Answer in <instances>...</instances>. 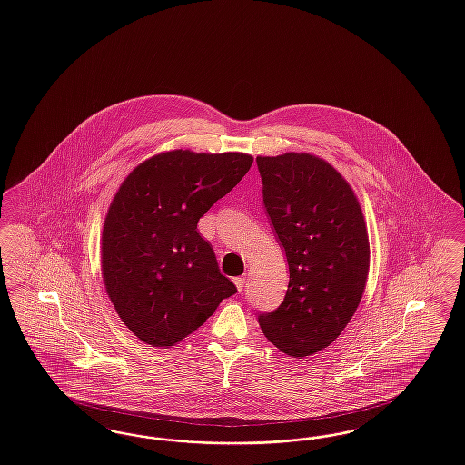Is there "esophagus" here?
<instances>
[{"mask_svg": "<svg viewBox=\"0 0 465 465\" xmlns=\"http://www.w3.org/2000/svg\"><path fill=\"white\" fill-rule=\"evenodd\" d=\"M233 282H235V288H237V291L241 292L243 286H245V277H235V279H233Z\"/></svg>", "mask_w": 465, "mask_h": 465, "instance_id": "1", "label": "esophagus"}]
</instances>
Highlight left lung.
<instances>
[{
  "instance_id": "8db88e82",
  "label": "left lung",
  "mask_w": 465,
  "mask_h": 465,
  "mask_svg": "<svg viewBox=\"0 0 465 465\" xmlns=\"http://www.w3.org/2000/svg\"><path fill=\"white\" fill-rule=\"evenodd\" d=\"M268 218L286 251L288 292L260 313L281 352L303 359L330 347L366 289L370 239L352 186L324 158L289 152L258 156Z\"/></svg>"
}]
</instances>
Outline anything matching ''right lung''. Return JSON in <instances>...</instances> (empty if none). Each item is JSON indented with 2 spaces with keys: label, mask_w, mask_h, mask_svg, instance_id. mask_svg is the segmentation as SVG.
Here are the masks:
<instances>
[{
  "label": "right lung",
  "mask_w": 465,
  "mask_h": 465,
  "mask_svg": "<svg viewBox=\"0 0 465 465\" xmlns=\"http://www.w3.org/2000/svg\"><path fill=\"white\" fill-rule=\"evenodd\" d=\"M252 160L239 152H162L120 184L103 226L101 273L116 313L141 341L171 349L237 292L197 223Z\"/></svg>",
  "instance_id": "obj_1"
}]
</instances>
